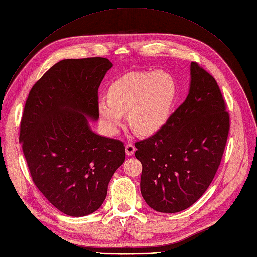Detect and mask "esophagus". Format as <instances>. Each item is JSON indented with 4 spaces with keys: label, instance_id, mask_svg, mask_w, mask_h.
<instances>
[{
    "label": "esophagus",
    "instance_id": "obj_1",
    "mask_svg": "<svg viewBox=\"0 0 257 257\" xmlns=\"http://www.w3.org/2000/svg\"><path fill=\"white\" fill-rule=\"evenodd\" d=\"M135 146L134 145H132V144H127L126 146H125V152H126V154L128 155V156H131V155H133L134 154V152H135Z\"/></svg>",
    "mask_w": 257,
    "mask_h": 257
}]
</instances>
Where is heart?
Returning <instances> with one entry per match:
<instances>
[{
    "mask_svg": "<svg viewBox=\"0 0 257 257\" xmlns=\"http://www.w3.org/2000/svg\"><path fill=\"white\" fill-rule=\"evenodd\" d=\"M177 95V82L168 72H132L110 85L108 98L97 103V112L111 135L118 133L123 114L127 113L130 126L139 135L149 137L167 124Z\"/></svg>",
    "mask_w": 257,
    "mask_h": 257,
    "instance_id": "1",
    "label": "heart"
}]
</instances>
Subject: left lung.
<instances>
[{
    "mask_svg": "<svg viewBox=\"0 0 257 257\" xmlns=\"http://www.w3.org/2000/svg\"><path fill=\"white\" fill-rule=\"evenodd\" d=\"M228 130L229 116L218 84L192 62L183 104L159 133L135 144L146 204L162 213H177L193 205L220 165Z\"/></svg>",
    "mask_w": 257,
    "mask_h": 257,
    "instance_id": "1",
    "label": "left lung"
}]
</instances>
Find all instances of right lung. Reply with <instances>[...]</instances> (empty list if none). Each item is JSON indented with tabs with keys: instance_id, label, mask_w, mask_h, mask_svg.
Wrapping results in <instances>:
<instances>
[{
	"instance_id": "right-lung-1",
	"label": "right lung",
	"mask_w": 257,
	"mask_h": 257,
	"mask_svg": "<svg viewBox=\"0 0 257 257\" xmlns=\"http://www.w3.org/2000/svg\"><path fill=\"white\" fill-rule=\"evenodd\" d=\"M113 67L105 57L63 60L32 87L19 142L38 189L64 214L82 217L104 203L125 160L119 140L98 135L97 89Z\"/></svg>"
}]
</instances>
